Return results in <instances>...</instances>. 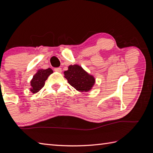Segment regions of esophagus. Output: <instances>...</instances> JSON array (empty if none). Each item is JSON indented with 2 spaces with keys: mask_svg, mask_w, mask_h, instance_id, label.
<instances>
[{
  "mask_svg": "<svg viewBox=\"0 0 153 153\" xmlns=\"http://www.w3.org/2000/svg\"><path fill=\"white\" fill-rule=\"evenodd\" d=\"M54 71H57V72L61 73L62 72V68H54Z\"/></svg>",
  "mask_w": 153,
  "mask_h": 153,
  "instance_id": "obj_1",
  "label": "esophagus"
}]
</instances>
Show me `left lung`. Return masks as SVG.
Here are the masks:
<instances>
[{
  "label": "left lung",
  "mask_w": 153,
  "mask_h": 153,
  "mask_svg": "<svg viewBox=\"0 0 153 153\" xmlns=\"http://www.w3.org/2000/svg\"><path fill=\"white\" fill-rule=\"evenodd\" d=\"M64 77L68 83L80 92H87L92 89L95 83V78L79 65H70L65 71Z\"/></svg>",
  "instance_id": "obj_1"
}]
</instances>
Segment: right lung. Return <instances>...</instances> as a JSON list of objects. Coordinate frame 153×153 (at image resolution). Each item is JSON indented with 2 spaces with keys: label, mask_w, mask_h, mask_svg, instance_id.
I'll return each instance as SVG.
<instances>
[{
  "label": "right lung",
  "mask_w": 153,
  "mask_h": 153,
  "mask_svg": "<svg viewBox=\"0 0 153 153\" xmlns=\"http://www.w3.org/2000/svg\"><path fill=\"white\" fill-rule=\"evenodd\" d=\"M53 73V71L51 68L38 70L30 82V91L33 94L39 92V91L44 87L45 81L47 79L48 77Z\"/></svg>",
  "instance_id": "obj_1"
}]
</instances>
